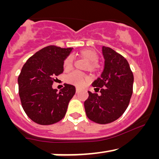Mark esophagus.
<instances>
[{
  "label": "esophagus",
  "mask_w": 159,
  "mask_h": 159,
  "mask_svg": "<svg viewBox=\"0 0 159 159\" xmlns=\"http://www.w3.org/2000/svg\"><path fill=\"white\" fill-rule=\"evenodd\" d=\"M80 91H81V89H80L79 88H77V89H76V92H77V93H78V92H79Z\"/></svg>",
  "instance_id": "34e87169"
}]
</instances>
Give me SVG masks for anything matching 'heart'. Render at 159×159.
<instances>
[{
	"instance_id": "heart-1",
	"label": "heart",
	"mask_w": 159,
	"mask_h": 159,
	"mask_svg": "<svg viewBox=\"0 0 159 159\" xmlns=\"http://www.w3.org/2000/svg\"><path fill=\"white\" fill-rule=\"evenodd\" d=\"M79 54L82 57H84V58L89 61V68L90 70H94L97 68V61L98 60V53L94 50L90 48L83 49L80 51ZM72 65H73V57L71 56H68L64 61V68H65V70H69L71 68ZM66 81L70 84H75L78 87H81L88 81V77L83 73H81V71L74 70L66 77Z\"/></svg>"
}]
</instances>
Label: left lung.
I'll list each match as a JSON object with an SVG mask.
<instances>
[{
    "label": "left lung",
    "instance_id": "obj_1",
    "mask_svg": "<svg viewBox=\"0 0 159 159\" xmlns=\"http://www.w3.org/2000/svg\"><path fill=\"white\" fill-rule=\"evenodd\" d=\"M105 67L100 78L92 86L95 93L89 91L84 102L88 118L98 124H108L119 118L129 106L133 91L134 76L128 61L110 48L102 46ZM100 90L98 95L96 90Z\"/></svg>",
    "mask_w": 159,
    "mask_h": 159
}]
</instances>
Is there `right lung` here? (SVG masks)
Instances as JSON below:
<instances>
[{
  "label": "right lung",
  "instance_id": "right-lung-1",
  "mask_svg": "<svg viewBox=\"0 0 159 159\" xmlns=\"http://www.w3.org/2000/svg\"><path fill=\"white\" fill-rule=\"evenodd\" d=\"M72 50L48 46L31 56L22 68L17 79L19 96L25 113L38 124H54L66 114L75 87L65 84L57 93L52 84L54 77L63 73L64 61Z\"/></svg>",
  "mask_w": 159,
  "mask_h": 159
}]
</instances>
